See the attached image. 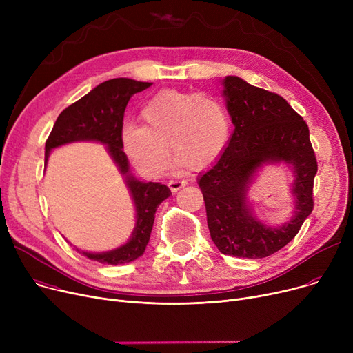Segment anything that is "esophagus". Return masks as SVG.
I'll list each match as a JSON object with an SVG mask.
<instances>
[{
    "label": "esophagus",
    "mask_w": 353,
    "mask_h": 353,
    "mask_svg": "<svg viewBox=\"0 0 353 353\" xmlns=\"http://www.w3.org/2000/svg\"><path fill=\"white\" fill-rule=\"evenodd\" d=\"M184 186H186V181H184V180H179L177 179V180H170L169 181V188H170L172 192H177V190H180Z\"/></svg>",
    "instance_id": "obj_1"
}]
</instances>
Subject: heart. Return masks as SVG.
Segmentation results:
<instances>
[{
    "instance_id": "1",
    "label": "heart",
    "mask_w": 353,
    "mask_h": 353,
    "mask_svg": "<svg viewBox=\"0 0 353 353\" xmlns=\"http://www.w3.org/2000/svg\"><path fill=\"white\" fill-rule=\"evenodd\" d=\"M144 125L128 123L121 130L125 154L148 176L161 174L172 153L192 170L213 163L229 139L226 108L206 92L164 90L141 108Z\"/></svg>"
}]
</instances>
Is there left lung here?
<instances>
[{"mask_svg":"<svg viewBox=\"0 0 353 353\" xmlns=\"http://www.w3.org/2000/svg\"><path fill=\"white\" fill-rule=\"evenodd\" d=\"M223 96L234 132L216 164L201 174L212 240L223 254L262 259L286 246L313 210L318 161L306 121L276 92L236 76L223 80ZM285 162L294 170L295 213L285 225L270 228L252 216L247 192L265 163Z\"/></svg>","mask_w":353,"mask_h":353,"instance_id":"obj_1","label":"left lung"}]
</instances>
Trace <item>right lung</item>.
I'll list each match as a JSON object with an SVG mask.
<instances>
[{"mask_svg": "<svg viewBox=\"0 0 353 353\" xmlns=\"http://www.w3.org/2000/svg\"><path fill=\"white\" fill-rule=\"evenodd\" d=\"M152 83L132 79H113L99 84L79 101L61 111L46 141V164L52 148L74 141H97L107 145V152L124 176L136 208V228L128 242L114 250L103 253L83 252L91 261L105 265H123L140 257L150 240L154 214L160 203L172 194L161 183L140 181L130 174V165L123 152L121 130L124 110L136 92ZM79 250V249H77ZM80 252V250H79Z\"/></svg>", "mask_w": 353, "mask_h": 353, "instance_id": "obj_1", "label": "right lung"}]
</instances>
